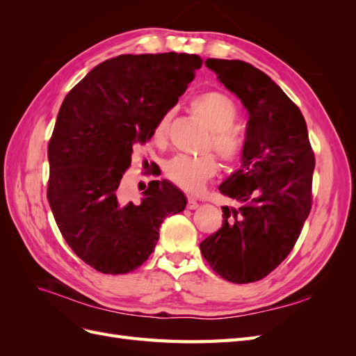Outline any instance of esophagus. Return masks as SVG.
<instances>
[{
	"mask_svg": "<svg viewBox=\"0 0 356 356\" xmlns=\"http://www.w3.org/2000/svg\"><path fill=\"white\" fill-rule=\"evenodd\" d=\"M187 208L188 209H197L199 208V202H197V199H195V197H188V202H187Z\"/></svg>",
	"mask_w": 356,
	"mask_h": 356,
	"instance_id": "esophagus-1",
	"label": "esophagus"
}]
</instances>
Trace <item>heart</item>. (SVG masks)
Instances as JSON below:
<instances>
[{
	"label": "heart",
	"instance_id": "1",
	"mask_svg": "<svg viewBox=\"0 0 356 356\" xmlns=\"http://www.w3.org/2000/svg\"><path fill=\"white\" fill-rule=\"evenodd\" d=\"M195 110L212 131V148L225 161H234L241 154V141L232 131L238 120V108L227 95L207 92L191 102ZM174 111L169 110L159 117L154 126V139L163 141ZM218 170V163L212 156L190 157L175 156L165 163V175L175 186L186 191H199Z\"/></svg>",
	"mask_w": 356,
	"mask_h": 356
}]
</instances>
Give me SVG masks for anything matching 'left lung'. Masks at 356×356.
Masks as SVG:
<instances>
[{"label": "left lung", "instance_id": "obj_1", "mask_svg": "<svg viewBox=\"0 0 356 356\" xmlns=\"http://www.w3.org/2000/svg\"><path fill=\"white\" fill-rule=\"evenodd\" d=\"M250 114L241 168L220 184L241 207H222L221 229L200 243L215 273L260 281L293 250L312 208L315 156L298 106L267 74L243 60L207 59Z\"/></svg>", "mask_w": 356, "mask_h": 356}]
</instances>
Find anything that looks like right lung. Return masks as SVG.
Wrapping results in <instances>:
<instances>
[{
    "instance_id": "right-lung-1",
    "label": "right lung",
    "mask_w": 356,
    "mask_h": 356,
    "mask_svg": "<svg viewBox=\"0 0 356 356\" xmlns=\"http://www.w3.org/2000/svg\"><path fill=\"white\" fill-rule=\"evenodd\" d=\"M202 65L197 55H120L96 65L65 96L49 143L47 199L71 250L106 275L153 254L168 215L187 197L169 179L149 181L141 203L120 199L134 147L153 136Z\"/></svg>"
}]
</instances>
